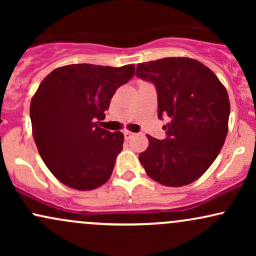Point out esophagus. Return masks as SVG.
<instances>
[{"instance_id":"esophagus-1","label":"esophagus","mask_w":256,"mask_h":256,"mask_svg":"<svg viewBox=\"0 0 256 256\" xmlns=\"http://www.w3.org/2000/svg\"><path fill=\"white\" fill-rule=\"evenodd\" d=\"M124 136H125L126 140H128V138H131L132 136H134V132L126 130V131H124Z\"/></svg>"}]
</instances>
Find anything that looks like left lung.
Here are the masks:
<instances>
[{
    "label": "left lung",
    "instance_id": "8db88e82",
    "mask_svg": "<svg viewBox=\"0 0 256 256\" xmlns=\"http://www.w3.org/2000/svg\"><path fill=\"white\" fill-rule=\"evenodd\" d=\"M136 76L155 85L158 116H170L165 140L146 136L140 154L146 174L167 186H183L210 168L228 134L230 101L214 73L189 58L138 64Z\"/></svg>",
    "mask_w": 256,
    "mask_h": 256
}]
</instances>
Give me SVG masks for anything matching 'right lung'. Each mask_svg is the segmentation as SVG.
I'll use <instances>...</instances> for the list:
<instances>
[{
    "label": "right lung",
    "mask_w": 256,
    "mask_h": 256,
    "mask_svg": "<svg viewBox=\"0 0 256 256\" xmlns=\"http://www.w3.org/2000/svg\"><path fill=\"white\" fill-rule=\"evenodd\" d=\"M134 74V64H76L54 70L40 84L30 106L32 134L44 164L62 184L92 190L110 178L124 134L98 122Z\"/></svg>",
    "instance_id": "right-lung-1"
}]
</instances>
